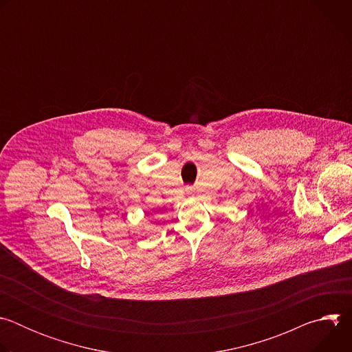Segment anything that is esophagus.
<instances>
[{
  "mask_svg": "<svg viewBox=\"0 0 352 352\" xmlns=\"http://www.w3.org/2000/svg\"><path fill=\"white\" fill-rule=\"evenodd\" d=\"M186 192H188V193H190V192H192V188H186Z\"/></svg>",
  "mask_w": 352,
  "mask_h": 352,
  "instance_id": "esophagus-1",
  "label": "esophagus"
}]
</instances>
